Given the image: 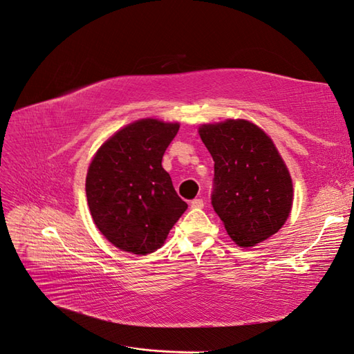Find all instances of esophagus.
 <instances>
[{"instance_id":"esophagus-1","label":"esophagus","mask_w":354,"mask_h":354,"mask_svg":"<svg viewBox=\"0 0 354 354\" xmlns=\"http://www.w3.org/2000/svg\"><path fill=\"white\" fill-rule=\"evenodd\" d=\"M191 207L192 209H203L204 207V201L201 198H195L191 201Z\"/></svg>"}]
</instances>
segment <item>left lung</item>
Returning <instances> with one entry per match:
<instances>
[{"label": "left lung", "mask_w": 354, "mask_h": 354, "mask_svg": "<svg viewBox=\"0 0 354 354\" xmlns=\"http://www.w3.org/2000/svg\"><path fill=\"white\" fill-rule=\"evenodd\" d=\"M215 162L212 206L239 247L280 230L292 206V180L270 136L243 120L200 127Z\"/></svg>", "instance_id": "1"}]
</instances>
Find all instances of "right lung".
Wrapping results in <instances>:
<instances>
[{
  "mask_svg": "<svg viewBox=\"0 0 354 354\" xmlns=\"http://www.w3.org/2000/svg\"><path fill=\"white\" fill-rule=\"evenodd\" d=\"M178 124L140 120L100 148L86 177L93 223L115 247L148 254L163 245L187 209L162 167Z\"/></svg>",
  "mask_w": 354,
  "mask_h": 354,
  "instance_id": "add662e5",
  "label": "right lung"
}]
</instances>
